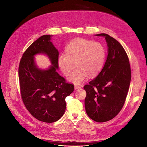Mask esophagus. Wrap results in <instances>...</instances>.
Listing matches in <instances>:
<instances>
[{
  "label": "esophagus",
  "instance_id": "34e87169",
  "mask_svg": "<svg viewBox=\"0 0 147 147\" xmlns=\"http://www.w3.org/2000/svg\"><path fill=\"white\" fill-rule=\"evenodd\" d=\"M80 89V87L79 86H74V89H75L76 90H79V89Z\"/></svg>",
  "mask_w": 147,
  "mask_h": 147
}]
</instances>
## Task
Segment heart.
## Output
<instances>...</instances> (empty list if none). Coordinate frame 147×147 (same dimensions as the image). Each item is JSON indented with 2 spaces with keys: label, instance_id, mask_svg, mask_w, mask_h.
<instances>
[{
  "label": "heart",
  "instance_id": "1",
  "mask_svg": "<svg viewBox=\"0 0 147 147\" xmlns=\"http://www.w3.org/2000/svg\"><path fill=\"white\" fill-rule=\"evenodd\" d=\"M57 58L58 65L65 76L71 73L76 65L78 68L69 76L68 80L81 84L90 76L94 78L102 69L106 59V51L102 44L78 38L71 41Z\"/></svg>",
  "mask_w": 147,
  "mask_h": 147
}]
</instances>
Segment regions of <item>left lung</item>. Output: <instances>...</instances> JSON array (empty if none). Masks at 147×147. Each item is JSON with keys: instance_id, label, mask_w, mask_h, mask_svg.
<instances>
[{"instance_id": "left-lung-1", "label": "left lung", "mask_w": 147, "mask_h": 147, "mask_svg": "<svg viewBox=\"0 0 147 147\" xmlns=\"http://www.w3.org/2000/svg\"><path fill=\"white\" fill-rule=\"evenodd\" d=\"M105 38L108 55L104 67L96 78L84 86L86 112L96 122H105L119 113L129 90L131 70L127 54L121 44L109 34Z\"/></svg>"}]
</instances>
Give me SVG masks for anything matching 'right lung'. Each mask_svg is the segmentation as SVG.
I'll list each match as a JSON object with an SVG mask.
<instances>
[{"instance_id": "1", "label": "right lung", "mask_w": 147, "mask_h": 147, "mask_svg": "<svg viewBox=\"0 0 147 147\" xmlns=\"http://www.w3.org/2000/svg\"><path fill=\"white\" fill-rule=\"evenodd\" d=\"M52 35H43L34 41L26 51L18 69L21 97L26 107L34 117L53 123L61 118L66 109L65 98L74 91V85L66 83L59 76L58 49L51 39ZM43 54L51 65L46 69L38 67L35 56Z\"/></svg>"}]
</instances>
